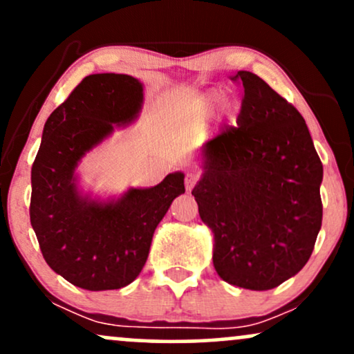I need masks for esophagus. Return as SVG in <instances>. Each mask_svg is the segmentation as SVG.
I'll list each match as a JSON object with an SVG mask.
<instances>
[{
  "label": "esophagus",
  "instance_id": "34e87169",
  "mask_svg": "<svg viewBox=\"0 0 354 354\" xmlns=\"http://www.w3.org/2000/svg\"><path fill=\"white\" fill-rule=\"evenodd\" d=\"M198 180H200V174L198 173H194V171H189L188 174H186V181H185V185H186V191H189L194 188V185H196L198 183Z\"/></svg>",
  "mask_w": 354,
  "mask_h": 354
}]
</instances>
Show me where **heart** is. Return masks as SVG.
<instances>
[{"label":"heart","instance_id":"heart-1","mask_svg":"<svg viewBox=\"0 0 354 354\" xmlns=\"http://www.w3.org/2000/svg\"><path fill=\"white\" fill-rule=\"evenodd\" d=\"M221 93H218V91H211L209 95H206L205 98H203V101H201V104H200V109H201V115L203 116H208L211 111H213L214 108L218 106L219 103H221Z\"/></svg>","mask_w":354,"mask_h":354}]
</instances>
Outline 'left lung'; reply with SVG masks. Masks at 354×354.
Masks as SVG:
<instances>
[{
  "instance_id": "8db88e82",
  "label": "left lung",
  "mask_w": 354,
  "mask_h": 354,
  "mask_svg": "<svg viewBox=\"0 0 354 354\" xmlns=\"http://www.w3.org/2000/svg\"><path fill=\"white\" fill-rule=\"evenodd\" d=\"M231 80L245 88L238 126L203 145L191 194L213 231L219 278L266 291L310 259L323 219V165L293 104L253 73Z\"/></svg>"
}]
</instances>
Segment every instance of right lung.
<instances>
[{"label":"right lung","mask_w":354,"mask_h":354,"mask_svg":"<svg viewBox=\"0 0 354 354\" xmlns=\"http://www.w3.org/2000/svg\"><path fill=\"white\" fill-rule=\"evenodd\" d=\"M141 106L140 80L101 73L81 81L44 123L31 168V226L48 266L83 290H120L135 281L154 230L185 193L181 171L109 200L80 189L76 168L84 154L111 136L115 126L131 124Z\"/></svg>","instance_id":"obj_1"}]
</instances>
